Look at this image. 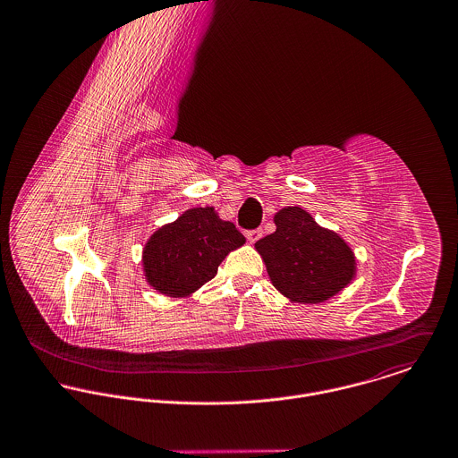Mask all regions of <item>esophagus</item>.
Here are the masks:
<instances>
[{"label": "esophagus", "mask_w": 458, "mask_h": 458, "mask_svg": "<svg viewBox=\"0 0 458 458\" xmlns=\"http://www.w3.org/2000/svg\"><path fill=\"white\" fill-rule=\"evenodd\" d=\"M261 235H263V232H261L259 228H256V230H248V232H246V239H248L251 244H254Z\"/></svg>", "instance_id": "obj_1"}]
</instances>
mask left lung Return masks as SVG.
Listing matches in <instances>:
<instances>
[{"mask_svg": "<svg viewBox=\"0 0 458 458\" xmlns=\"http://www.w3.org/2000/svg\"><path fill=\"white\" fill-rule=\"evenodd\" d=\"M276 232L259 239L268 277L292 302L319 304L355 277L356 259L341 235L319 226L302 207H284L274 216Z\"/></svg>", "mask_w": 458, "mask_h": 458, "instance_id": "left-lung-1", "label": "left lung"}]
</instances>
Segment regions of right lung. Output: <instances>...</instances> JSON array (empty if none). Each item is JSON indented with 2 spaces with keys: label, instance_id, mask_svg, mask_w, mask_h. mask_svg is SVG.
I'll list each match as a JSON object with an SVG mask.
<instances>
[{
  "label": "right lung",
  "instance_id": "1",
  "mask_svg": "<svg viewBox=\"0 0 458 458\" xmlns=\"http://www.w3.org/2000/svg\"><path fill=\"white\" fill-rule=\"evenodd\" d=\"M246 242L233 223L214 207L188 208L148 241L142 265L146 281L166 297H190L217 274L226 254Z\"/></svg>",
  "mask_w": 458,
  "mask_h": 458
}]
</instances>
